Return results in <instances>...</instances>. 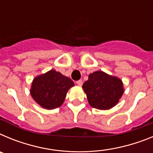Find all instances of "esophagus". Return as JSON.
I'll list each match as a JSON object with an SVG mask.
<instances>
[{
	"instance_id": "1",
	"label": "esophagus",
	"mask_w": 153,
	"mask_h": 153,
	"mask_svg": "<svg viewBox=\"0 0 153 153\" xmlns=\"http://www.w3.org/2000/svg\"><path fill=\"white\" fill-rule=\"evenodd\" d=\"M76 84H77L79 86H81L82 85H83V82H82V80H78L76 81Z\"/></svg>"
}]
</instances>
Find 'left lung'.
<instances>
[{"label":"left lung","instance_id":"8db88e82","mask_svg":"<svg viewBox=\"0 0 153 153\" xmlns=\"http://www.w3.org/2000/svg\"><path fill=\"white\" fill-rule=\"evenodd\" d=\"M83 90L90 106L100 110H107L116 106L124 93L122 79L101 70L89 75Z\"/></svg>","mask_w":153,"mask_h":153}]
</instances>
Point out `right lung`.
Masks as SVG:
<instances>
[{"mask_svg": "<svg viewBox=\"0 0 153 153\" xmlns=\"http://www.w3.org/2000/svg\"><path fill=\"white\" fill-rule=\"evenodd\" d=\"M74 83L55 70L36 76L32 81L30 95L33 100L46 109L60 107L65 100L67 93Z\"/></svg>", "mask_w": 153, "mask_h": 153, "instance_id": "right-lung-1", "label": "right lung"}]
</instances>
